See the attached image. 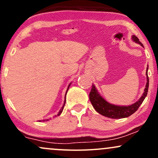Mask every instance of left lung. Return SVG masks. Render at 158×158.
<instances>
[{"mask_svg": "<svg viewBox=\"0 0 158 158\" xmlns=\"http://www.w3.org/2000/svg\"><path fill=\"white\" fill-rule=\"evenodd\" d=\"M132 39L136 43H138L139 44H140L141 46L143 47V44L139 41L138 38L137 36L132 35ZM147 70L148 68L146 69L147 82H146V88L144 89V93L143 94L142 97L139 98L138 101H137L135 103L131 105V106H120L110 104V103L107 102L106 99H103L102 96L99 94V92H98L97 88H95V86L94 85H92L91 90H90L89 94V99L92 106L94 108V109L97 110L99 114H102V116H105V117L111 119L126 118V117H129L131 114H133L135 111H137L139 107L143 103L145 98H146V95H147L148 84H149Z\"/></svg>", "mask_w": 158, "mask_h": 158, "instance_id": "1", "label": "left lung"}]
</instances>
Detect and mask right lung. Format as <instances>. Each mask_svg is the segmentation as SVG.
<instances>
[{
	"instance_id": "obj_1",
	"label": "right lung",
	"mask_w": 158,
	"mask_h": 158,
	"mask_svg": "<svg viewBox=\"0 0 158 158\" xmlns=\"http://www.w3.org/2000/svg\"><path fill=\"white\" fill-rule=\"evenodd\" d=\"M70 84H71V83H70V85H68V89H67V91H66V94H67V92H68V89H69V87H70ZM66 94H65V99H64V105H63V106L61 107V108L60 109V110H59V113L57 114V115H55V117H57V116H59L60 115V114H61V112H62V110H63V109H64V105H65V102H66ZM48 120H49V119H43L42 121H48Z\"/></svg>"
}]
</instances>
